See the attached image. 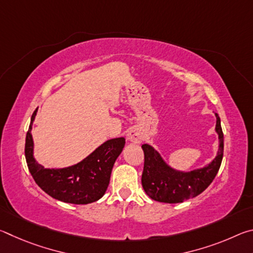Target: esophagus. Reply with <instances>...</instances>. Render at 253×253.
<instances>
[{
  "label": "esophagus",
  "mask_w": 253,
  "mask_h": 253,
  "mask_svg": "<svg viewBox=\"0 0 253 253\" xmlns=\"http://www.w3.org/2000/svg\"><path fill=\"white\" fill-rule=\"evenodd\" d=\"M143 135L142 131H140L138 128H131V129L128 131L127 134V140L131 143H139L142 142Z\"/></svg>",
  "instance_id": "esophagus-1"
}]
</instances>
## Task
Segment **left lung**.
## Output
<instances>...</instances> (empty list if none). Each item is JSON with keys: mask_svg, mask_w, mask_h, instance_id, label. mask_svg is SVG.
<instances>
[{"mask_svg": "<svg viewBox=\"0 0 253 253\" xmlns=\"http://www.w3.org/2000/svg\"><path fill=\"white\" fill-rule=\"evenodd\" d=\"M215 131L219 138L216 156L203 168L179 170L170 166L157 149L149 144L142 145L145 155L142 184L149 198L163 203H181L193 199L207 190L216 176L223 158V132L216 113Z\"/></svg>", "mask_w": 253, "mask_h": 253, "instance_id": "obj_1", "label": "left lung"}]
</instances>
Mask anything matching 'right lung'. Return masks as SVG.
<instances>
[{
	"label": "right lung",
	"instance_id": "1",
	"mask_svg": "<svg viewBox=\"0 0 253 253\" xmlns=\"http://www.w3.org/2000/svg\"><path fill=\"white\" fill-rule=\"evenodd\" d=\"M38 108L34 110L25 138V160L34 181L51 198L71 204H89L101 199L109 185L110 174L125 146V138L106 140L77 164L45 169L34 158L31 134Z\"/></svg>",
	"mask_w": 253,
	"mask_h": 253
}]
</instances>
